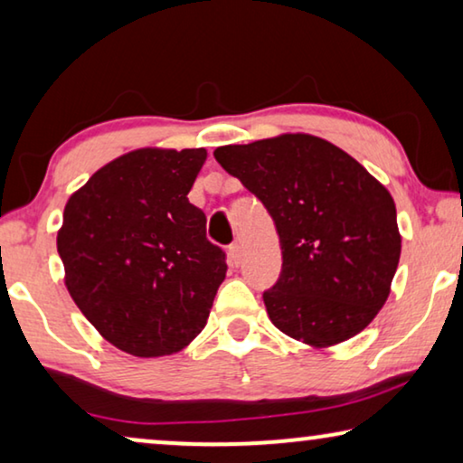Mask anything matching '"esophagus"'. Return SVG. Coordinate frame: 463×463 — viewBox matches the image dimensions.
Instances as JSON below:
<instances>
[{"label": "esophagus", "mask_w": 463, "mask_h": 463, "mask_svg": "<svg viewBox=\"0 0 463 463\" xmlns=\"http://www.w3.org/2000/svg\"><path fill=\"white\" fill-rule=\"evenodd\" d=\"M227 257H230V263L232 265H238L240 259H242V246H240L238 242L230 246V250H227Z\"/></svg>", "instance_id": "34e87169"}]
</instances>
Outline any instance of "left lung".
Returning <instances> with one entry per match:
<instances>
[{
	"label": "left lung",
	"instance_id": "1",
	"mask_svg": "<svg viewBox=\"0 0 463 463\" xmlns=\"http://www.w3.org/2000/svg\"><path fill=\"white\" fill-rule=\"evenodd\" d=\"M214 157L263 202L280 236V278L263 293L274 326L316 350L369 326L401 259L388 189L337 145L306 132L225 145Z\"/></svg>",
	"mask_w": 463,
	"mask_h": 463
}]
</instances>
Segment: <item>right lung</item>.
Listing matches in <instances>:
<instances>
[{"label": "right lung", "instance_id": "add662e5", "mask_svg": "<svg viewBox=\"0 0 463 463\" xmlns=\"http://www.w3.org/2000/svg\"><path fill=\"white\" fill-rule=\"evenodd\" d=\"M204 162V147L135 149L67 200L56 236L65 287L100 337L132 356L192 344L225 280V252L187 200Z\"/></svg>", "mask_w": 463, "mask_h": 463}]
</instances>
